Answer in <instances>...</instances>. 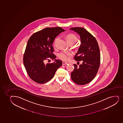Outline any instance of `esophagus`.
<instances>
[{
    "label": "esophagus",
    "mask_w": 123,
    "mask_h": 123,
    "mask_svg": "<svg viewBox=\"0 0 123 123\" xmlns=\"http://www.w3.org/2000/svg\"><path fill=\"white\" fill-rule=\"evenodd\" d=\"M67 64H68V63L67 62H62V65H66Z\"/></svg>",
    "instance_id": "esophagus-1"
}]
</instances>
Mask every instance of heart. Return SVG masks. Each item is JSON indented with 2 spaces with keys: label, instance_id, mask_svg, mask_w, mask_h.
<instances>
[{
  "label": "heart",
  "instance_id": "b5f03b06",
  "mask_svg": "<svg viewBox=\"0 0 123 123\" xmlns=\"http://www.w3.org/2000/svg\"><path fill=\"white\" fill-rule=\"evenodd\" d=\"M58 38H56L54 42V44L56 40L58 39ZM66 39L67 41L69 44H73L74 45L75 43L78 40V38L76 36L73 34H68L66 36ZM72 54L71 52H66L62 51L58 54V57L60 59L63 60L64 61H67L69 58V56H72Z\"/></svg>",
  "mask_w": 123,
  "mask_h": 123
}]
</instances>
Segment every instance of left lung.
<instances>
[{"label": "left lung", "instance_id": "obj_1", "mask_svg": "<svg viewBox=\"0 0 123 123\" xmlns=\"http://www.w3.org/2000/svg\"><path fill=\"white\" fill-rule=\"evenodd\" d=\"M72 30L80 36V46L74 59L82 61L79 65L74 64V69L71 78L75 83L84 85L91 82L96 76L100 64V52L97 41L93 36L85 28L72 27Z\"/></svg>", "mask_w": 123, "mask_h": 123}]
</instances>
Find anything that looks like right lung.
<instances>
[{
    "label": "right lung",
    "instance_id": "add662e5",
    "mask_svg": "<svg viewBox=\"0 0 123 123\" xmlns=\"http://www.w3.org/2000/svg\"><path fill=\"white\" fill-rule=\"evenodd\" d=\"M64 31L61 27H47L34 33L29 38L23 60L28 75L36 82L44 84L49 81L62 65V61L55 59L52 44L55 38ZM49 58L55 59V62L45 64Z\"/></svg>",
    "mask_w": 123,
    "mask_h": 123
}]
</instances>
